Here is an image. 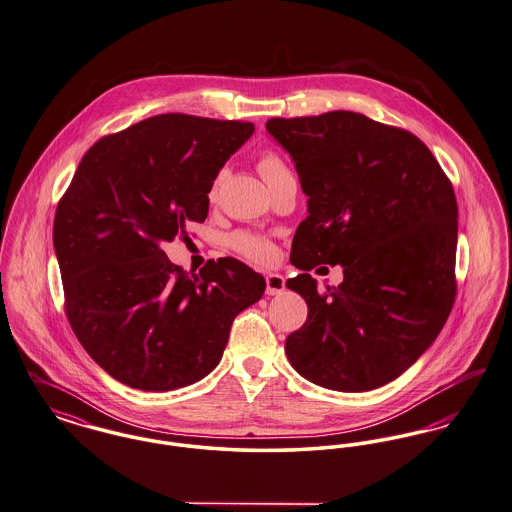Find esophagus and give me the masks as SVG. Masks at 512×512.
<instances>
[{
    "label": "esophagus",
    "instance_id": "obj_1",
    "mask_svg": "<svg viewBox=\"0 0 512 512\" xmlns=\"http://www.w3.org/2000/svg\"><path fill=\"white\" fill-rule=\"evenodd\" d=\"M286 290V280L280 274H267V294L278 296Z\"/></svg>",
    "mask_w": 512,
    "mask_h": 512
}]
</instances>
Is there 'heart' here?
<instances>
[{
  "mask_svg": "<svg viewBox=\"0 0 512 512\" xmlns=\"http://www.w3.org/2000/svg\"><path fill=\"white\" fill-rule=\"evenodd\" d=\"M259 172L263 176V180L269 183V187H272L276 181L286 178V176H292L286 162L276 154V152H265L259 160ZM224 178V172H220L216 176V180L212 183L211 195L216 193L220 181ZM230 245L232 249H236L241 255L249 257V259H255V261H269L272 255H274V247L269 240L261 238V236H255V234H249V232H236L230 236Z\"/></svg>",
  "mask_w": 512,
  "mask_h": 512,
  "instance_id": "obj_1",
  "label": "heart"
}]
</instances>
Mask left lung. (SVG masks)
<instances>
[{"label": "left lung", "mask_w": 512, "mask_h": 512, "mask_svg": "<svg viewBox=\"0 0 512 512\" xmlns=\"http://www.w3.org/2000/svg\"><path fill=\"white\" fill-rule=\"evenodd\" d=\"M267 131L307 195L290 259L303 272L286 286L309 311L286 338V356L331 391L383 387L416 363L451 313V181L416 135L356 112L272 118ZM317 264H340L345 280L319 295L306 272Z\"/></svg>", "instance_id": "obj_1"}]
</instances>
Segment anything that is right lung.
<instances>
[{
    "instance_id": "1",
    "label": "right lung",
    "mask_w": 512,
    "mask_h": 512,
    "mask_svg": "<svg viewBox=\"0 0 512 512\" xmlns=\"http://www.w3.org/2000/svg\"><path fill=\"white\" fill-rule=\"evenodd\" d=\"M253 123L162 114L102 137L83 156L54 218L69 325L131 389L193 385L218 365L236 315L265 278L234 257L187 274L164 243L209 214L220 168Z\"/></svg>"
}]
</instances>
